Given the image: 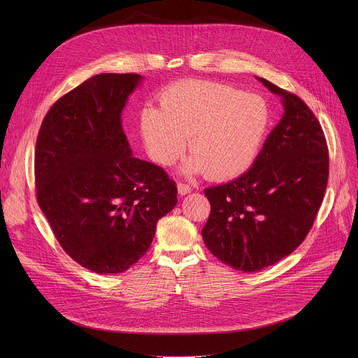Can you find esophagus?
Instances as JSON below:
<instances>
[{"instance_id": "esophagus-1", "label": "esophagus", "mask_w": 358, "mask_h": 358, "mask_svg": "<svg viewBox=\"0 0 358 358\" xmlns=\"http://www.w3.org/2000/svg\"><path fill=\"white\" fill-rule=\"evenodd\" d=\"M177 188H178V194L180 195H185V194L191 192V187L188 184H185V182H178Z\"/></svg>"}]
</instances>
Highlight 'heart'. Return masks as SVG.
<instances>
[{"instance_id": "obj_1", "label": "heart", "mask_w": 358, "mask_h": 358, "mask_svg": "<svg viewBox=\"0 0 358 358\" xmlns=\"http://www.w3.org/2000/svg\"><path fill=\"white\" fill-rule=\"evenodd\" d=\"M269 126L266 101L214 80L189 79L170 87L162 109L147 108L140 127L150 157L173 164L187 147L185 174L207 173L211 180H232L257 160Z\"/></svg>"}]
</instances>
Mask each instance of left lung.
<instances>
[{"mask_svg":"<svg viewBox=\"0 0 358 358\" xmlns=\"http://www.w3.org/2000/svg\"><path fill=\"white\" fill-rule=\"evenodd\" d=\"M282 97L285 113L253 166L206 188L211 213L201 235L222 264L258 272L290 255L312 229L329 180V148L304 101L258 78Z\"/></svg>","mask_w":358,"mask_h":358,"instance_id":"obj_1","label":"left lung"}]
</instances>
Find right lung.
Here are the masks:
<instances>
[{"mask_svg": "<svg viewBox=\"0 0 358 358\" xmlns=\"http://www.w3.org/2000/svg\"><path fill=\"white\" fill-rule=\"evenodd\" d=\"M136 73H100L58 99L35 145L38 206L62 249L96 273H122L177 203L164 169L136 159L122 127Z\"/></svg>", "mask_w": 358, "mask_h": 358, "instance_id": "add662e5", "label": "right lung"}]
</instances>
